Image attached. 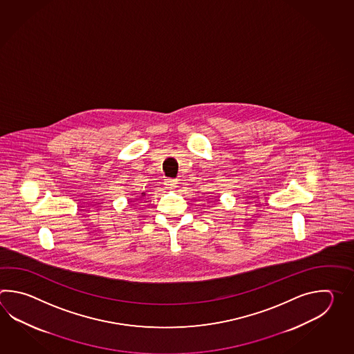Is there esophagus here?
Returning <instances> with one entry per match:
<instances>
[{"instance_id":"esophagus-1","label":"esophagus","mask_w":354,"mask_h":354,"mask_svg":"<svg viewBox=\"0 0 354 354\" xmlns=\"http://www.w3.org/2000/svg\"><path fill=\"white\" fill-rule=\"evenodd\" d=\"M177 185H178V180H172V178L166 180V186L168 188H176L177 187Z\"/></svg>"}]
</instances>
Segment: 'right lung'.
<instances>
[{
	"instance_id": "1",
	"label": "right lung",
	"mask_w": 354,
	"mask_h": 354,
	"mask_svg": "<svg viewBox=\"0 0 354 354\" xmlns=\"http://www.w3.org/2000/svg\"><path fill=\"white\" fill-rule=\"evenodd\" d=\"M142 196H144V194H142Z\"/></svg>"
}]
</instances>
